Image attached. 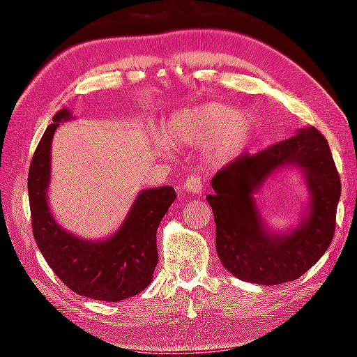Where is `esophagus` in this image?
I'll list each match as a JSON object with an SVG mask.
<instances>
[{
	"label": "esophagus",
	"instance_id": "1",
	"mask_svg": "<svg viewBox=\"0 0 357 357\" xmlns=\"http://www.w3.org/2000/svg\"><path fill=\"white\" fill-rule=\"evenodd\" d=\"M184 189L187 192H192L198 195V193L203 192V181L200 176H189L184 181Z\"/></svg>",
	"mask_w": 357,
	"mask_h": 357
}]
</instances>
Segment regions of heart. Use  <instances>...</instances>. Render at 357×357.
<instances>
[{"label":"heart","mask_w":357,"mask_h":357,"mask_svg":"<svg viewBox=\"0 0 357 357\" xmlns=\"http://www.w3.org/2000/svg\"><path fill=\"white\" fill-rule=\"evenodd\" d=\"M255 128V119L250 113L239 112L231 105L208 102L174 113L165 121L164 134L155 132L151 140L160 154L170 153L172 142L184 146L206 144L204 160L219 167L250 143Z\"/></svg>","instance_id":"heart-1"}]
</instances>
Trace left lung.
<instances>
[{
	"label": "left lung",
	"instance_id": "1",
	"mask_svg": "<svg viewBox=\"0 0 357 357\" xmlns=\"http://www.w3.org/2000/svg\"><path fill=\"white\" fill-rule=\"evenodd\" d=\"M296 167L305 178L310 202L298 226L274 232L259 213L255 195L271 176ZM206 200L215 222V249L228 273L244 282L280 285L299 279L329 249L334 238L340 178L328 140L315 128L243 154L211 179Z\"/></svg>",
	"mask_w": 357,
	"mask_h": 357
}]
</instances>
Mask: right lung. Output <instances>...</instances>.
<instances>
[{"label": "right lung", "instance_id": "right-lung-1", "mask_svg": "<svg viewBox=\"0 0 357 357\" xmlns=\"http://www.w3.org/2000/svg\"><path fill=\"white\" fill-rule=\"evenodd\" d=\"M74 119L69 108L53 116L36 148L28 173L33 234L45 261L72 291L105 302L142 293L157 264L155 233L176 198L170 185L143 189L121 227L105 239H84L64 229L48 206L52 142L59 123Z\"/></svg>", "mask_w": 357, "mask_h": 357}]
</instances>
